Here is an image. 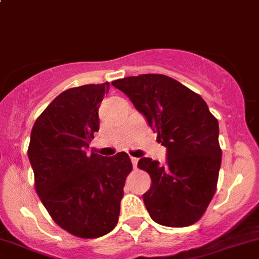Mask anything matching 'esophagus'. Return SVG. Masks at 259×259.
<instances>
[{"label": "esophagus", "mask_w": 259, "mask_h": 259, "mask_svg": "<svg viewBox=\"0 0 259 259\" xmlns=\"http://www.w3.org/2000/svg\"><path fill=\"white\" fill-rule=\"evenodd\" d=\"M130 160H132L133 166H134V168H137V165H138V158H134V156H130Z\"/></svg>", "instance_id": "34e87169"}]
</instances>
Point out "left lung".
I'll use <instances>...</instances> for the list:
<instances>
[{
    "label": "left lung",
    "instance_id": "left-lung-1",
    "mask_svg": "<svg viewBox=\"0 0 259 259\" xmlns=\"http://www.w3.org/2000/svg\"><path fill=\"white\" fill-rule=\"evenodd\" d=\"M166 148L165 163L142 158L150 176L143 200L151 219L165 227H188L204 214L221 169L218 120L207 103L179 81L159 74L115 80Z\"/></svg>",
    "mask_w": 259,
    "mask_h": 259
}]
</instances>
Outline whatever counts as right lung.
<instances>
[{"label":"right lung","instance_id":"right-lung-1","mask_svg":"<svg viewBox=\"0 0 259 259\" xmlns=\"http://www.w3.org/2000/svg\"><path fill=\"white\" fill-rule=\"evenodd\" d=\"M110 83L83 85L60 94L37 117L28 159L35 188L55 222L80 238H98L115 228L132 161L88 154L99 132V108Z\"/></svg>","mask_w":259,"mask_h":259}]
</instances>
